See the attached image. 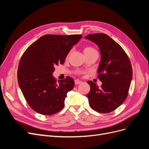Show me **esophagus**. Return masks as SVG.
I'll list each match as a JSON object with an SVG mask.
<instances>
[{
  "mask_svg": "<svg viewBox=\"0 0 149 149\" xmlns=\"http://www.w3.org/2000/svg\"><path fill=\"white\" fill-rule=\"evenodd\" d=\"M74 83H75V84H81V81L79 80H78V79H76L74 81Z\"/></svg>",
  "mask_w": 149,
  "mask_h": 149,
  "instance_id": "obj_1",
  "label": "esophagus"
}]
</instances>
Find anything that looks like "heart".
Instances as JSON below:
<instances>
[{"label": "heart", "instance_id": "1", "mask_svg": "<svg viewBox=\"0 0 149 149\" xmlns=\"http://www.w3.org/2000/svg\"><path fill=\"white\" fill-rule=\"evenodd\" d=\"M93 51H95V49H94L93 48L90 47H86L84 49V53H89V52H93Z\"/></svg>", "mask_w": 149, "mask_h": 149}]
</instances>
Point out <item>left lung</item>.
<instances>
[{"label": "left lung", "instance_id": "1", "mask_svg": "<svg viewBox=\"0 0 149 149\" xmlns=\"http://www.w3.org/2000/svg\"><path fill=\"white\" fill-rule=\"evenodd\" d=\"M84 38L95 43L100 48L101 61L97 69L101 87L88 81L89 93L86 95L89 106L101 113L116 109L127 97L132 78L129 58L119 45L104 33L88 35Z\"/></svg>", "mask_w": 149, "mask_h": 149}]
</instances>
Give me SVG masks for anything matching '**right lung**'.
Returning <instances> with one entry per match:
<instances>
[{"mask_svg": "<svg viewBox=\"0 0 149 149\" xmlns=\"http://www.w3.org/2000/svg\"><path fill=\"white\" fill-rule=\"evenodd\" d=\"M81 35H45L30 45L22 55L17 71L20 88L30 107L49 116L65 106L67 93L74 86L67 76L56 81L55 66L63 64L68 54L81 38Z\"/></svg>", "mask_w": 149, "mask_h": 149, "instance_id": "obj_1", "label": "right lung"}]
</instances>
